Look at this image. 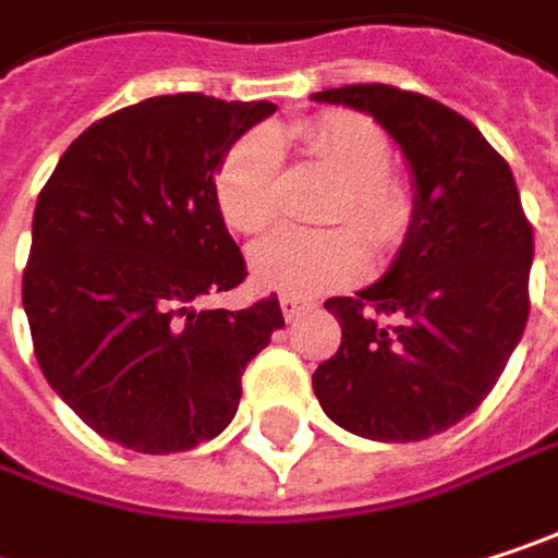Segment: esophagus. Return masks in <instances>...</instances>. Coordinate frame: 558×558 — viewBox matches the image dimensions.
<instances>
[{
	"label": "esophagus",
	"instance_id": "esophagus-1",
	"mask_svg": "<svg viewBox=\"0 0 558 558\" xmlns=\"http://www.w3.org/2000/svg\"><path fill=\"white\" fill-rule=\"evenodd\" d=\"M280 310H283L287 319H293V316H300L303 310H310V300H303V296H296V293H283V296H280Z\"/></svg>",
	"mask_w": 558,
	"mask_h": 558
}]
</instances>
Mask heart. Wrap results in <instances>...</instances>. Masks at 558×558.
Segmentation results:
<instances>
[{"label":"heart","mask_w":558,"mask_h":558,"mask_svg":"<svg viewBox=\"0 0 558 558\" xmlns=\"http://www.w3.org/2000/svg\"><path fill=\"white\" fill-rule=\"evenodd\" d=\"M293 138L310 165L342 180L326 222H345L326 232L283 229L252 248V275L283 293L313 296L345 287L368 271V248L390 252L410 226V196L390 177V142L355 112H326L293 125ZM216 203L222 219L242 235H262L283 209V158L275 135L252 132L239 138L216 168ZM349 225L360 229L349 230Z\"/></svg>","instance_id":"1"}]
</instances>
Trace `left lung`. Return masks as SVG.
I'll return each mask as SVG.
<instances>
[{"instance_id": "8db88e82", "label": "left lung", "mask_w": 558, "mask_h": 558, "mask_svg": "<svg viewBox=\"0 0 558 558\" xmlns=\"http://www.w3.org/2000/svg\"><path fill=\"white\" fill-rule=\"evenodd\" d=\"M316 99L372 112L388 129L413 170L416 209L388 278L326 300L342 342L313 390L355 436L429 439L492 393L523 336L533 226L507 161L456 109L388 83Z\"/></svg>"}]
</instances>
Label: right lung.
Wrapping results in <instances>:
<instances>
[{"instance_id": "1", "label": "right lung", "mask_w": 558, "mask_h": 558, "mask_svg": "<svg viewBox=\"0 0 558 558\" xmlns=\"http://www.w3.org/2000/svg\"><path fill=\"white\" fill-rule=\"evenodd\" d=\"M275 109L155 96L93 122L48 177L22 303L48 385L102 439L168 456L219 436L248 362L283 326L278 293L193 306L248 278L216 168Z\"/></svg>"}]
</instances>
